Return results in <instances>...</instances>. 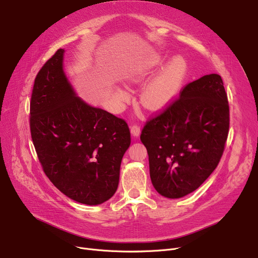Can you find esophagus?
<instances>
[{
	"label": "esophagus",
	"instance_id": "obj_1",
	"mask_svg": "<svg viewBox=\"0 0 258 258\" xmlns=\"http://www.w3.org/2000/svg\"><path fill=\"white\" fill-rule=\"evenodd\" d=\"M131 133L134 137H139V135L141 133V128L138 124H133L131 126Z\"/></svg>",
	"mask_w": 258,
	"mask_h": 258
}]
</instances>
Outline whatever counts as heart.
Wrapping results in <instances>:
<instances>
[{
	"instance_id": "heart-1",
	"label": "heart",
	"mask_w": 258,
	"mask_h": 258,
	"mask_svg": "<svg viewBox=\"0 0 258 258\" xmlns=\"http://www.w3.org/2000/svg\"><path fill=\"white\" fill-rule=\"evenodd\" d=\"M165 60L163 53H156L128 77V83L137 85L144 81ZM187 62L182 56H174L143 87L140 102L148 110L159 111L168 106L179 95L187 75ZM115 97L120 102H126L130 94L121 88L115 89Z\"/></svg>"
}]
</instances>
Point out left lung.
I'll return each mask as SVG.
<instances>
[{"label":"left lung","instance_id":"obj_1","mask_svg":"<svg viewBox=\"0 0 258 258\" xmlns=\"http://www.w3.org/2000/svg\"><path fill=\"white\" fill-rule=\"evenodd\" d=\"M229 131V104L222 77L205 75L188 84L180 98L147 121L141 133L158 194L183 198L218 166Z\"/></svg>","mask_w":258,"mask_h":258}]
</instances>
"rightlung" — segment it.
Instances as JSON below:
<instances>
[{
	"label": "right lung",
	"instance_id": "add662e5",
	"mask_svg": "<svg viewBox=\"0 0 258 258\" xmlns=\"http://www.w3.org/2000/svg\"><path fill=\"white\" fill-rule=\"evenodd\" d=\"M64 49L37 73L30 131L40 164L64 196L86 205L110 200L131 145L127 123L77 96L63 71Z\"/></svg>",
	"mask_w": 258,
	"mask_h": 258
}]
</instances>
